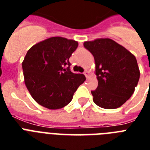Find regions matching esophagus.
Masks as SVG:
<instances>
[{"mask_svg":"<svg viewBox=\"0 0 150 150\" xmlns=\"http://www.w3.org/2000/svg\"><path fill=\"white\" fill-rule=\"evenodd\" d=\"M84 75H86V79H89V71H87V70H86L84 71Z\"/></svg>","mask_w":150,"mask_h":150,"instance_id":"1","label":"esophagus"}]
</instances>
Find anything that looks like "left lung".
Wrapping results in <instances>:
<instances>
[{
	"label": "left lung",
	"mask_w": 150,
	"mask_h": 150,
	"mask_svg": "<svg viewBox=\"0 0 150 150\" xmlns=\"http://www.w3.org/2000/svg\"><path fill=\"white\" fill-rule=\"evenodd\" d=\"M83 45L94 57L98 87L92 91L93 101L104 109H116L130 98L140 71L135 57L109 38L86 41Z\"/></svg>",
	"instance_id": "left-lung-1"
}]
</instances>
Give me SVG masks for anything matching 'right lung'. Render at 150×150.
<instances>
[{
	"instance_id": "obj_1",
	"label": "right lung",
	"mask_w": 150,
	"mask_h": 150,
	"mask_svg": "<svg viewBox=\"0 0 150 150\" xmlns=\"http://www.w3.org/2000/svg\"><path fill=\"white\" fill-rule=\"evenodd\" d=\"M77 47V41L54 36L36 43L27 51L22 61L24 82L37 103L57 110L71 101L78 87L86 81L84 75L68 69L69 58ZM67 65L66 69L63 67Z\"/></svg>"
}]
</instances>
